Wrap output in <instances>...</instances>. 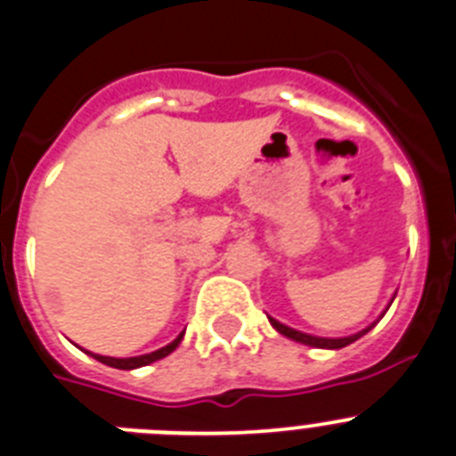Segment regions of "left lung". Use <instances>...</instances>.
Masks as SVG:
<instances>
[{
  "label": "left lung",
  "instance_id": "obj_1",
  "mask_svg": "<svg viewBox=\"0 0 456 456\" xmlns=\"http://www.w3.org/2000/svg\"><path fill=\"white\" fill-rule=\"evenodd\" d=\"M393 299H395V297H393ZM390 304H393V301H390ZM388 308H390V305H388ZM388 308H386V310H388ZM386 310H384V313H381V315H386ZM269 322H272V326H273V329H276L278 333H283V336L289 338V340H297V342H301V345H308V347H317V349H340V347H347V345L356 342L358 338L365 336V333H368L370 329H372V326L377 324V322H374V324H370L368 329H363V331H358V333H354V336H347V338H317V336H308V333L297 331V329H289V326L281 324V322H276V320H273V317H269Z\"/></svg>",
  "mask_w": 456,
  "mask_h": 456
}]
</instances>
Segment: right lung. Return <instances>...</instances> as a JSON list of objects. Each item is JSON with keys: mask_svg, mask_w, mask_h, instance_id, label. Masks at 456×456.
Segmentation results:
<instances>
[{"mask_svg": "<svg viewBox=\"0 0 456 456\" xmlns=\"http://www.w3.org/2000/svg\"><path fill=\"white\" fill-rule=\"evenodd\" d=\"M183 336H184V333H180V336L175 338V340H173L171 345H167V347H162V349H157V352L143 354V356H132V358H111V356H100V354H91V352H86V354H91V356L95 358V361H100V363L109 365V368L134 370V368H143V365H148V363H155V361H159V358L168 356V354H171L173 349L178 347L180 340H183Z\"/></svg>", "mask_w": 456, "mask_h": 456, "instance_id": "1", "label": "right lung"}]
</instances>
